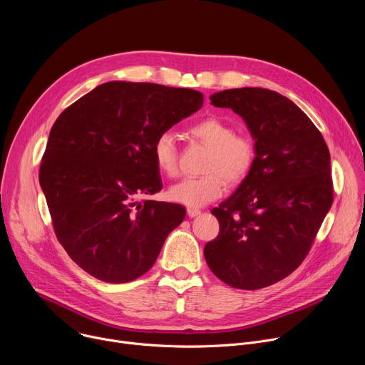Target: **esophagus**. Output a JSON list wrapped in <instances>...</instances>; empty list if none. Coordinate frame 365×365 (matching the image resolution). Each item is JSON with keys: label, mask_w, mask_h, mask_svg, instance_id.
Wrapping results in <instances>:
<instances>
[{"label": "esophagus", "mask_w": 365, "mask_h": 365, "mask_svg": "<svg viewBox=\"0 0 365 365\" xmlns=\"http://www.w3.org/2000/svg\"><path fill=\"white\" fill-rule=\"evenodd\" d=\"M187 215H189V218H195V217L200 215V211L196 210V207H187Z\"/></svg>", "instance_id": "1"}]
</instances>
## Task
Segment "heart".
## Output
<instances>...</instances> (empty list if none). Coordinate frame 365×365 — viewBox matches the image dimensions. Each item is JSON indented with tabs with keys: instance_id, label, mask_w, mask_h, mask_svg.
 Listing matches in <instances>:
<instances>
[{
	"instance_id": "1",
	"label": "heart",
	"mask_w": 365,
	"mask_h": 365,
	"mask_svg": "<svg viewBox=\"0 0 365 365\" xmlns=\"http://www.w3.org/2000/svg\"><path fill=\"white\" fill-rule=\"evenodd\" d=\"M189 133L211 147L205 170L207 175L187 178L173 185L169 199L189 206L200 207L218 199L225 190V179L240 183L251 172L257 148L254 140L247 134H235L234 125L220 117H207L189 128ZM153 159L160 173L172 178L178 173V148L169 133L160 134L153 144Z\"/></svg>"
}]
</instances>
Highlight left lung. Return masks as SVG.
<instances>
[{
	"mask_svg": "<svg viewBox=\"0 0 365 365\" xmlns=\"http://www.w3.org/2000/svg\"><path fill=\"white\" fill-rule=\"evenodd\" d=\"M211 103L245 121L257 155L237 190L212 210L220 234L205 245V259L228 286L263 289L302 264L331 210L329 150L315 124L279 92L225 89Z\"/></svg>",
	"mask_w": 365,
	"mask_h": 365,
	"instance_id": "obj_1",
	"label": "left lung"
}]
</instances>
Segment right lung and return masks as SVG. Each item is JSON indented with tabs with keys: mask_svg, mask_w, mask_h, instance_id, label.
I'll use <instances>...</instances> for the list:
<instances>
[{
	"mask_svg": "<svg viewBox=\"0 0 365 365\" xmlns=\"http://www.w3.org/2000/svg\"><path fill=\"white\" fill-rule=\"evenodd\" d=\"M202 103L193 89L114 81L79 98L51 127L38 180L59 242L88 274L138 279L182 224V205L138 197L163 186L155 138Z\"/></svg>",
	"mask_w": 365,
	"mask_h": 365,
	"instance_id": "1",
	"label": "right lung"
}]
</instances>
